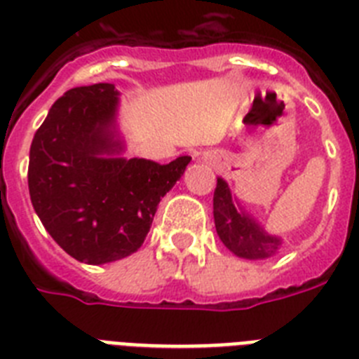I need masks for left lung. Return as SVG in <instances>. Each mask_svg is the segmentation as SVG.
<instances>
[{
	"label": "left lung",
	"instance_id": "left-lung-1",
	"mask_svg": "<svg viewBox=\"0 0 359 359\" xmlns=\"http://www.w3.org/2000/svg\"><path fill=\"white\" fill-rule=\"evenodd\" d=\"M213 219L222 245L237 257L257 261L276 255L281 248V237L270 236L254 217L241 206L224 179H217L213 194Z\"/></svg>",
	"mask_w": 359,
	"mask_h": 359
}]
</instances>
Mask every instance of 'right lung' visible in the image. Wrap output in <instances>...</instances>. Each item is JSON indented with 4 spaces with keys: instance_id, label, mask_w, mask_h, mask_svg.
Listing matches in <instances>:
<instances>
[{
    "instance_id": "obj_1",
    "label": "right lung",
    "mask_w": 359,
    "mask_h": 359,
    "mask_svg": "<svg viewBox=\"0 0 359 359\" xmlns=\"http://www.w3.org/2000/svg\"><path fill=\"white\" fill-rule=\"evenodd\" d=\"M113 83L74 87L54 102L29 153V194L41 224L71 257L105 264L135 254L156 206L191 156L126 158Z\"/></svg>"
}]
</instances>
